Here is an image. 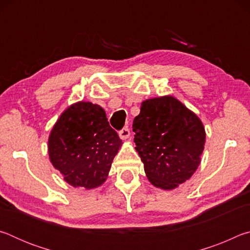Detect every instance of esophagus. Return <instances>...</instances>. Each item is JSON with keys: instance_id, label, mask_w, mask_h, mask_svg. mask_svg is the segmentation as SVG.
Returning <instances> with one entry per match:
<instances>
[{"instance_id": "obj_1", "label": "esophagus", "mask_w": 250, "mask_h": 250, "mask_svg": "<svg viewBox=\"0 0 250 250\" xmlns=\"http://www.w3.org/2000/svg\"><path fill=\"white\" fill-rule=\"evenodd\" d=\"M119 137H120V139H122V140H126V139L130 137V130L128 126H125V128L121 129L119 131Z\"/></svg>"}]
</instances>
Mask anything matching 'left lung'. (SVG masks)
Returning <instances> with one entry per match:
<instances>
[{
    "label": "left lung",
    "instance_id": "left-lung-1",
    "mask_svg": "<svg viewBox=\"0 0 250 250\" xmlns=\"http://www.w3.org/2000/svg\"><path fill=\"white\" fill-rule=\"evenodd\" d=\"M132 130L135 150L147 179L156 188H177L200 166L205 129L195 113L174 97L143 101Z\"/></svg>",
    "mask_w": 250,
    "mask_h": 250
}]
</instances>
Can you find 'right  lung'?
Listing matches in <instances>:
<instances>
[{
	"instance_id": "right-lung-1",
	"label": "right lung",
	"mask_w": 250,
	"mask_h": 250,
	"mask_svg": "<svg viewBox=\"0 0 250 250\" xmlns=\"http://www.w3.org/2000/svg\"><path fill=\"white\" fill-rule=\"evenodd\" d=\"M122 145L104 110L91 103L74 104L53 126L48 139L50 162L74 188L104 183Z\"/></svg>"
}]
</instances>
